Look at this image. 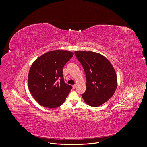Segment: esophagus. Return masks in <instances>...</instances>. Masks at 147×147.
I'll return each mask as SVG.
<instances>
[{
    "instance_id": "1",
    "label": "esophagus",
    "mask_w": 147,
    "mask_h": 147,
    "mask_svg": "<svg viewBox=\"0 0 147 147\" xmlns=\"http://www.w3.org/2000/svg\"><path fill=\"white\" fill-rule=\"evenodd\" d=\"M73 89H76V84L73 85Z\"/></svg>"
}]
</instances>
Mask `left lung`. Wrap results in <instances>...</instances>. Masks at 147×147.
Here are the masks:
<instances>
[{
    "mask_svg": "<svg viewBox=\"0 0 147 147\" xmlns=\"http://www.w3.org/2000/svg\"><path fill=\"white\" fill-rule=\"evenodd\" d=\"M83 65L86 89L82 95L89 106L98 107L107 101L116 91L117 79L111 63L104 56L91 51H75Z\"/></svg>",
    "mask_w": 147,
    "mask_h": 147,
    "instance_id": "8db88e82",
    "label": "left lung"
}]
</instances>
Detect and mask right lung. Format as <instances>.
Returning <instances> with one entry per match:
<instances>
[{
    "instance_id": "1",
    "label": "right lung",
    "mask_w": 147,
    "mask_h": 147,
    "mask_svg": "<svg viewBox=\"0 0 147 147\" xmlns=\"http://www.w3.org/2000/svg\"><path fill=\"white\" fill-rule=\"evenodd\" d=\"M73 56V53L68 51H52L32 63L28 73V89L39 104L52 109L64 102L72 86L64 82L63 68Z\"/></svg>"
}]
</instances>
